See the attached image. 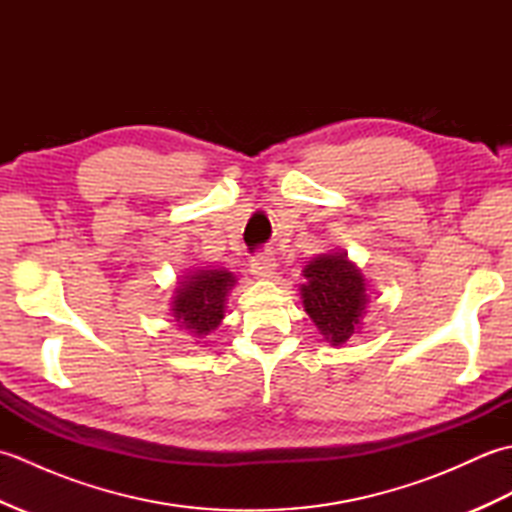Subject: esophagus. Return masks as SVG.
Segmentation results:
<instances>
[{"label": "esophagus", "instance_id": "34e87169", "mask_svg": "<svg viewBox=\"0 0 512 512\" xmlns=\"http://www.w3.org/2000/svg\"><path fill=\"white\" fill-rule=\"evenodd\" d=\"M277 270V262L273 255H255L250 259V273L259 279H270L275 275Z\"/></svg>", "mask_w": 512, "mask_h": 512}]
</instances>
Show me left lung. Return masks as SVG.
Returning a JSON list of instances; mask_svg holds the SVG:
<instances>
[{"label": "left lung", "mask_w": 512, "mask_h": 512, "mask_svg": "<svg viewBox=\"0 0 512 512\" xmlns=\"http://www.w3.org/2000/svg\"><path fill=\"white\" fill-rule=\"evenodd\" d=\"M303 308L330 345L347 343L361 328L367 306L365 277L347 253H325L303 268Z\"/></svg>", "instance_id": "8db88e82"}]
</instances>
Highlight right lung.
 Instances as JSON below:
<instances>
[{
    "mask_svg": "<svg viewBox=\"0 0 512 512\" xmlns=\"http://www.w3.org/2000/svg\"><path fill=\"white\" fill-rule=\"evenodd\" d=\"M178 284L171 301L173 317L180 328L202 339L222 323L228 292L237 284V279L228 270L202 268L182 275Z\"/></svg>",
    "mask_w": 512,
    "mask_h": 512,
    "instance_id": "obj_1",
    "label": "right lung"
}]
</instances>
